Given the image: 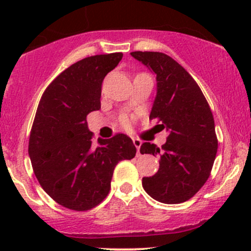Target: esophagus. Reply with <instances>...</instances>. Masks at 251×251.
Segmentation results:
<instances>
[{"instance_id": "34e87169", "label": "esophagus", "mask_w": 251, "mask_h": 251, "mask_svg": "<svg viewBox=\"0 0 251 251\" xmlns=\"http://www.w3.org/2000/svg\"><path fill=\"white\" fill-rule=\"evenodd\" d=\"M133 144H134V146L135 148H137V154L139 155V150H140V146H142V140L139 139V138H133Z\"/></svg>"}]
</instances>
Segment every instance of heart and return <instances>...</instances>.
<instances>
[{
    "label": "heart",
    "mask_w": 251,
    "mask_h": 251,
    "mask_svg": "<svg viewBox=\"0 0 251 251\" xmlns=\"http://www.w3.org/2000/svg\"><path fill=\"white\" fill-rule=\"evenodd\" d=\"M120 122H122V125L124 126V127H129V126H131V122H129L128 118L123 117V118H122V120H120Z\"/></svg>",
    "instance_id": "1"
}]
</instances>
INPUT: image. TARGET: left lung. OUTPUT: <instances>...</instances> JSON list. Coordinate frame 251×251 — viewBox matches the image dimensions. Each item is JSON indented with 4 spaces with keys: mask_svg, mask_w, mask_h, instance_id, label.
Instances as JSON below:
<instances>
[{
    "mask_svg": "<svg viewBox=\"0 0 251 251\" xmlns=\"http://www.w3.org/2000/svg\"><path fill=\"white\" fill-rule=\"evenodd\" d=\"M157 75V97L150 119L169 132L162 148L144 143L140 153L159 155V170L143 178V188L155 201H189L211 174L218 140L215 120L203 92L185 68L159 51H132Z\"/></svg>",
    "mask_w": 251,
    "mask_h": 251,
    "instance_id": "left-lung-1",
    "label": "left lung"
}]
</instances>
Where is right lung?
Listing matches in <instances>:
<instances>
[{
	"label": "right lung",
	"mask_w": 251,
	"mask_h": 251,
	"mask_svg": "<svg viewBox=\"0 0 251 251\" xmlns=\"http://www.w3.org/2000/svg\"><path fill=\"white\" fill-rule=\"evenodd\" d=\"M123 53L88 56L59 74L43 92L29 135L31 166L41 188L60 205L75 211L96 208L107 197L114 168L137 149L117 133L98 139L87 116L100 108L101 85Z\"/></svg>",
	"instance_id": "right-lung-1"
}]
</instances>
